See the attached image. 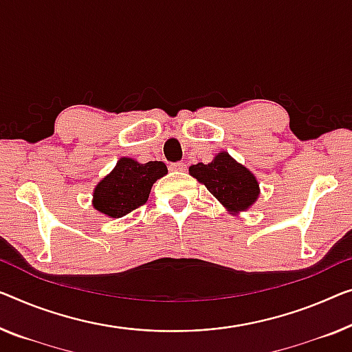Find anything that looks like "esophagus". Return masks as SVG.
<instances>
[{
  "instance_id": "1",
  "label": "esophagus",
  "mask_w": 352,
  "mask_h": 352,
  "mask_svg": "<svg viewBox=\"0 0 352 352\" xmlns=\"http://www.w3.org/2000/svg\"><path fill=\"white\" fill-rule=\"evenodd\" d=\"M170 170H175V172H183L185 170V162L178 161V162H172V164L169 166Z\"/></svg>"
}]
</instances>
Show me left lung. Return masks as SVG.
Instances as JSON below:
<instances>
[{
  "label": "left lung",
  "mask_w": 352,
  "mask_h": 352,
  "mask_svg": "<svg viewBox=\"0 0 352 352\" xmlns=\"http://www.w3.org/2000/svg\"><path fill=\"white\" fill-rule=\"evenodd\" d=\"M190 174L234 212L253 206L259 196V185L254 175L223 151L208 164L197 162L190 167Z\"/></svg>",
  "instance_id": "obj_1"
}]
</instances>
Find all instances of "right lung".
Here are the masks:
<instances>
[{
	"label": "right lung",
	"mask_w": 352,
	"mask_h": 352,
	"mask_svg": "<svg viewBox=\"0 0 352 352\" xmlns=\"http://www.w3.org/2000/svg\"><path fill=\"white\" fill-rule=\"evenodd\" d=\"M167 174L161 161L145 164L122 158L115 169L98 183L93 194V206L110 218H122L148 201L153 183Z\"/></svg>",
	"instance_id": "add662e5"
}]
</instances>
